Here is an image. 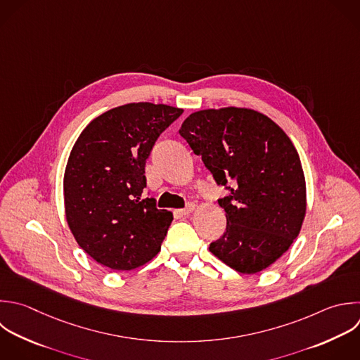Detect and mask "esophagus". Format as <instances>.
Returning a JSON list of instances; mask_svg holds the SVG:
<instances>
[{
	"label": "esophagus",
	"instance_id": "obj_1",
	"mask_svg": "<svg viewBox=\"0 0 360 360\" xmlns=\"http://www.w3.org/2000/svg\"><path fill=\"white\" fill-rule=\"evenodd\" d=\"M194 208H195V204H194V202H187L184 208H181V210H176L174 212H176V214H179V215H188L190 212H193V211H194Z\"/></svg>",
	"mask_w": 360,
	"mask_h": 360
}]
</instances>
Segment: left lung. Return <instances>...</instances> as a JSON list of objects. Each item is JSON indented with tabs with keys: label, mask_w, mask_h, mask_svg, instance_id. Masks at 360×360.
<instances>
[{
	"label": "left lung",
	"mask_w": 360,
	"mask_h": 360,
	"mask_svg": "<svg viewBox=\"0 0 360 360\" xmlns=\"http://www.w3.org/2000/svg\"><path fill=\"white\" fill-rule=\"evenodd\" d=\"M179 134L229 191L218 198L226 228L210 250L246 274L274 263L305 215V179L290 138L266 115L233 107L194 112Z\"/></svg>",
	"instance_id": "8db88e82"
}]
</instances>
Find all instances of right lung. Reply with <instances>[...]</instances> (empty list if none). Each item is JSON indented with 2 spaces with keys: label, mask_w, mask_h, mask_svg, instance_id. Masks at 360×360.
Listing matches in <instances>:
<instances>
[{
  "label": "right lung",
  "mask_w": 360,
  "mask_h": 360,
  "mask_svg": "<svg viewBox=\"0 0 360 360\" xmlns=\"http://www.w3.org/2000/svg\"><path fill=\"white\" fill-rule=\"evenodd\" d=\"M183 110L136 103L93 120L75 143L65 172V207L82 249L112 270L153 259L173 215L145 198L146 159Z\"/></svg>",
  "instance_id": "1"
}]
</instances>
